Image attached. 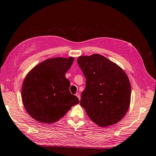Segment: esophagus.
Segmentation results:
<instances>
[{"mask_svg": "<svg viewBox=\"0 0 156 156\" xmlns=\"http://www.w3.org/2000/svg\"><path fill=\"white\" fill-rule=\"evenodd\" d=\"M75 96H76L79 98V100H81V96H80V94L79 93H76V94H75Z\"/></svg>", "mask_w": 156, "mask_h": 156, "instance_id": "34e87169", "label": "esophagus"}]
</instances>
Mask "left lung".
I'll return each instance as SVG.
<instances>
[{
  "mask_svg": "<svg viewBox=\"0 0 156 156\" xmlns=\"http://www.w3.org/2000/svg\"><path fill=\"white\" fill-rule=\"evenodd\" d=\"M77 63L86 77L80 104L99 126L116 124L130 105L131 84L127 75L119 66L99 54L79 56Z\"/></svg>",
  "mask_w": 156,
  "mask_h": 156,
  "instance_id": "8db88e82",
  "label": "left lung"
}]
</instances>
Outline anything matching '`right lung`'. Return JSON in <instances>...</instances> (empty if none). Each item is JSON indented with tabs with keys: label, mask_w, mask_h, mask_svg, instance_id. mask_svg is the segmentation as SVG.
I'll return each mask as SVG.
<instances>
[{
	"label": "right lung",
	"mask_w": 156,
	"mask_h": 156,
	"mask_svg": "<svg viewBox=\"0 0 156 156\" xmlns=\"http://www.w3.org/2000/svg\"><path fill=\"white\" fill-rule=\"evenodd\" d=\"M73 60V57L47 59L27 75L21 98L32 119L41 123H54L79 103L78 98L70 93V83L65 77Z\"/></svg>",
	"instance_id": "right-lung-1"
}]
</instances>
